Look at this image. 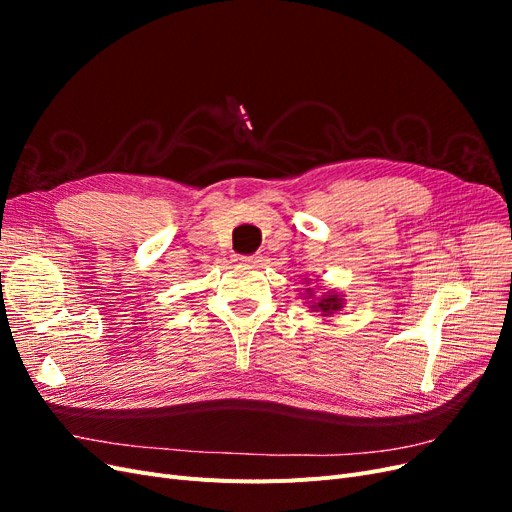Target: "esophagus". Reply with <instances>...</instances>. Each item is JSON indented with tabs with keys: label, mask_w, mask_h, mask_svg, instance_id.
<instances>
[{
	"label": "esophagus",
	"mask_w": 512,
	"mask_h": 512,
	"mask_svg": "<svg viewBox=\"0 0 512 512\" xmlns=\"http://www.w3.org/2000/svg\"><path fill=\"white\" fill-rule=\"evenodd\" d=\"M235 260L241 262V265H258L260 256H256V254H252V256H237Z\"/></svg>",
	"instance_id": "34e87169"
}]
</instances>
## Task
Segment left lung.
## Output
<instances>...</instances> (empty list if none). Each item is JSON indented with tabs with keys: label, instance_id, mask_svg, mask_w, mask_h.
<instances>
[{
	"label": "left lung",
	"instance_id": "1",
	"mask_svg": "<svg viewBox=\"0 0 512 512\" xmlns=\"http://www.w3.org/2000/svg\"><path fill=\"white\" fill-rule=\"evenodd\" d=\"M301 297L309 299L307 303H309V307H312V312H318L322 318H331L333 314L342 312V307L346 305L344 294L337 292V290H327L324 294H320V297H316L314 288H305Z\"/></svg>",
	"mask_w": 512,
	"mask_h": 512
}]
</instances>
